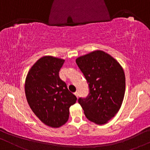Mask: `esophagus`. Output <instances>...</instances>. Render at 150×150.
Wrapping results in <instances>:
<instances>
[{"instance_id": "esophagus-1", "label": "esophagus", "mask_w": 150, "mask_h": 150, "mask_svg": "<svg viewBox=\"0 0 150 150\" xmlns=\"http://www.w3.org/2000/svg\"><path fill=\"white\" fill-rule=\"evenodd\" d=\"M74 94H75V95L76 96L77 98L79 97V92H75V93H74Z\"/></svg>"}]
</instances>
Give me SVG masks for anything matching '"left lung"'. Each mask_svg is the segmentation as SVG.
<instances>
[{
	"instance_id": "8db88e82",
	"label": "left lung",
	"mask_w": 150,
	"mask_h": 150,
	"mask_svg": "<svg viewBox=\"0 0 150 150\" xmlns=\"http://www.w3.org/2000/svg\"><path fill=\"white\" fill-rule=\"evenodd\" d=\"M76 63L89 85L88 97L80 98L79 104L90 121L103 125L119 111L125 90L123 68L107 53L92 51L76 59Z\"/></svg>"
}]
</instances>
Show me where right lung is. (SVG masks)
I'll return each mask as SVG.
<instances>
[{"mask_svg":"<svg viewBox=\"0 0 150 150\" xmlns=\"http://www.w3.org/2000/svg\"><path fill=\"white\" fill-rule=\"evenodd\" d=\"M64 61L43 56L32 65L25 80V95L31 109L51 128H59L68 121L69 108L77 101L59 77Z\"/></svg>","mask_w":150,"mask_h":150,"instance_id":"right-lung-1","label":"right lung"}]
</instances>
